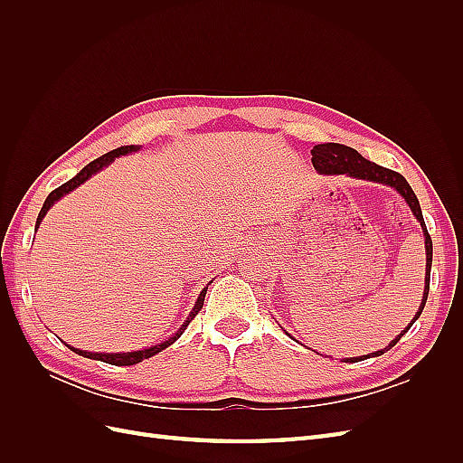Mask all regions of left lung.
<instances>
[{"instance_id": "obj_1", "label": "left lung", "mask_w": 463, "mask_h": 463, "mask_svg": "<svg viewBox=\"0 0 463 463\" xmlns=\"http://www.w3.org/2000/svg\"><path fill=\"white\" fill-rule=\"evenodd\" d=\"M313 154V165L315 170L322 175H347V177H355V179H363V181H373V184H381L386 187H392L394 191H398L403 201L408 203V206L411 208L413 216L417 218V222L421 223V230H423V237H425V253H427V266H425V289H423V299L421 305H419V311L415 313V317L411 318V322L408 325V328L402 330L394 340H392L384 349H378L374 354L369 355H361V357H345L342 359L344 363H357L363 359H369V357H378L386 354L388 349L394 347L402 335L411 328L413 322L421 317L423 309H425V303H427V296H429V284H430V264H432V240L427 232L425 226V220H423V213H421V206H419V201L415 197L413 189L410 187L408 181H405L403 175H400L398 172H392L388 167L378 165L367 158H363L361 154L355 148H349L345 145H338V143H325V145H317L311 150Z\"/></svg>"}]
</instances>
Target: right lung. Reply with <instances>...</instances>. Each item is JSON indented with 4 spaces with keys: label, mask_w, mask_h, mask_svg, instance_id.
I'll use <instances>...</instances> for the list:
<instances>
[{
    "label": "right lung",
    "mask_w": 463,
    "mask_h": 463,
    "mask_svg": "<svg viewBox=\"0 0 463 463\" xmlns=\"http://www.w3.org/2000/svg\"><path fill=\"white\" fill-rule=\"evenodd\" d=\"M137 150H141V146H137V145H128V146H119V148H116V150H111V152H108V154H104V156H100V158H96V160H92L89 165H85L82 167V170L73 177V179H69L67 184H63L61 187H58L55 191H52L50 194H48V199L44 201V204H42V210H40V214H38V218H36V226H34V230H38V226H40V222L44 220V216L48 214V210L58 203L61 197H65L67 193H71V191H75L79 185H82L85 184L87 179H90L94 174H98V172H102L104 167H108L111 162H114L116 158H119V156H125V154H131V152H137ZM213 284V279H210V282L206 284V288H203V291L199 293V299H197V303H194V307L191 309V313H189V317H187V320L184 322V325L179 326V330L175 332V334H172L170 338L167 340H164V342H160V344H156V345H150V347H145V349H137V352H128V354H102V352H87V349H79V347H73V345H69V344H65L69 349H71V352H75V354H79V355H82V357H89V359H96V361H104V363H109V365H118V367H128V365H137V363H141L143 359H148V357H152V355H156V354H160L162 349H165L167 345H172L181 334L185 332V328L189 326V322L197 317V313L203 309V303H204V296H206V289H208V286Z\"/></svg>",
    "instance_id": "add662e5"
}]
</instances>
